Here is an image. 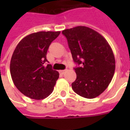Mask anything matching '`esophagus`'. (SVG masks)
Listing matches in <instances>:
<instances>
[{"instance_id":"1","label":"esophagus","mask_w":130,"mask_h":130,"mask_svg":"<svg viewBox=\"0 0 130 130\" xmlns=\"http://www.w3.org/2000/svg\"><path fill=\"white\" fill-rule=\"evenodd\" d=\"M65 70H60L59 71V73L60 74H63L65 73Z\"/></svg>"}]
</instances>
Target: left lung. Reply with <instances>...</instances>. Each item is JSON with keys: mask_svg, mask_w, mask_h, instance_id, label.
<instances>
[{"mask_svg": "<svg viewBox=\"0 0 130 130\" xmlns=\"http://www.w3.org/2000/svg\"><path fill=\"white\" fill-rule=\"evenodd\" d=\"M68 40L76 79L72 84L79 95L93 99L102 93L113 76L116 62L106 39L88 27L76 26L62 30Z\"/></svg>", "mask_w": 130, "mask_h": 130, "instance_id": "8db88e82", "label": "left lung"}]
</instances>
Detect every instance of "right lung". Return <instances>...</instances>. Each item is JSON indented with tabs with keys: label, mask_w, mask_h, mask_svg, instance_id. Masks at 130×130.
I'll return each mask as SVG.
<instances>
[{
	"label": "right lung",
	"mask_w": 130,
	"mask_h": 130,
	"mask_svg": "<svg viewBox=\"0 0 130 130\" xmlns=\"http://www.w3.org/2000/svg\"><path fill=\"white\" fill-rule=\"evenodd\" d=\"M60 33L34 32L23 38L17 46L10 61V74L14 84L24 95L42 100L53 92L59 73L51 65H45L48 62L46 53Z\"/></svg>",
	"instance_id": "obj_1"
}]
</instances>
